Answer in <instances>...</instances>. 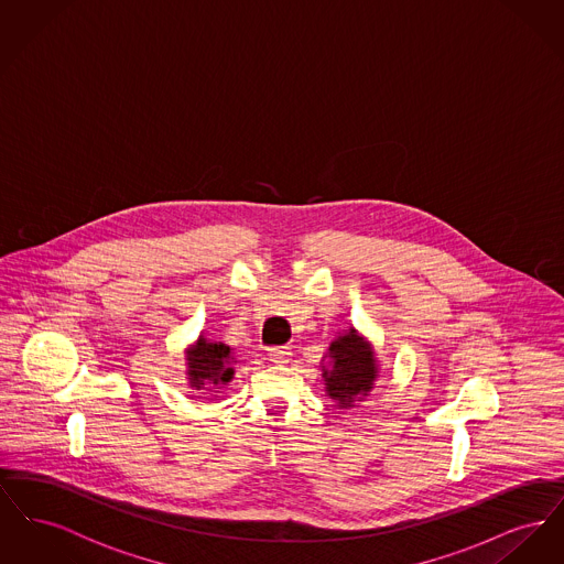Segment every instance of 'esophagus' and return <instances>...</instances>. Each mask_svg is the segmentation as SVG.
Returning a JSON list of instances; mask_svg holds the SVG:
<instances>
[{"mask_svg": "<svg viewBox=\"0 0 564 564\" xmlns=\"http://www.w3.org/2000/svg\"><path fill=\"white\" fill-rule=\"evenodd\" d=\"M292 349L290 347H270L269 357L272 364H288L292 359Z\"/></svg>", "mask_w": 564, "mask_h": 564, "instance_id": "1", "label": "esophagus"}]
</instances>
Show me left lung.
Wrapping results in <instances>:
<instances>
[{
	"mask_svg": "<svg viewBox=\"0 0 564 564\" xmlns=\"http://www.w3.org/2000/svg\"><path fill=\"white\" fill-rule=\"evenodd\" d=\"M329 357L334 366L332 370H323L327 395L340 403V408L368 395L376 380L375 352L355 329L329 345Z\"/></svg>",
	"mask_w": 564,
	"mask_h": 564,
	"instance_id": "1",
	"label": "left lung"
}]
</instances>
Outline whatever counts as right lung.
Wrapping results in <instances>:
<instances>
[{
    "instance_id": "1",
    "label": "right lung",
    "mask_w": 564,
    "mask_h": 564,
    "mask_svg": "<svg viewBox=\"0 0 564 564\" xmlns=\"http://www.w3.org/2000/svg\"><path fill=\"white\" fill-rule=\"evenodd\" d=\"M235 357L230 347L224 343H212L207 338H198L196 345L188 350L189 384L196 389H205L207 384H226L235 375Z\"/></svg>"
}]
</instances>
